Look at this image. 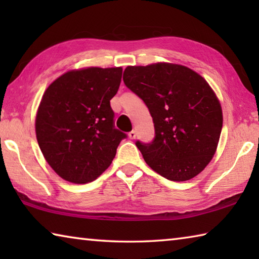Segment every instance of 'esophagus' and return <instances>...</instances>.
<instances>
[{
	"instance_id": "1",
	"label": "esophagus",
	"mask_w": 259,
	"mask_h": 259,
	"mask_svg": "<svg viewBox=\"0 0 259 259\" xmlns=\"http://www.w3.org/2000/svg\"><path fill=\"white\" fill-rule=\"evenodd\" d=\"M128 136H129V138H130V139H135V138H136V136H137V134H136V131H134V130H133V131H130Z\"/></svg>"
}]
</instances>
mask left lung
Returning <instances> with one entry per match:
<instances>
[{"mask_svg":"<svg viewBox=\"0 0 259 259\" xmlns=\"http://www.w3.org/2000/svg\"><path fill=\"white\" fill-rule=\"evenodd\" d=\"M123 82L144 100L155 138L136 143L144 160L169 181L194 178L216 153L223 126L219 99L204 78L178 64L128 66Z\"/></svg>","mask_w":259,"mask_h":259,"instance_id":"8db88e82","label":"left lung"}]
</instances>
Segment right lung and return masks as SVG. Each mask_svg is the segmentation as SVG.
<instances>
[{
	"mask_svg": "<svg viewBox=\"0 0 259 259\" xmlns=\"http://www.w3.org/2000/svg\"><path fill=\"white\" fill-rule=\"evenodd\" d=\"M122 67H85L64 73L47 88L38 105L35 133L41 152L65 181L97 179L125 135L114 128L109 100L119 90Z\"/></svg>",
	"mask_w": 259,
	"mask_h": 259,
	"instance_id": "add662e5",
	"label": "right lung"
}]
</instances>
